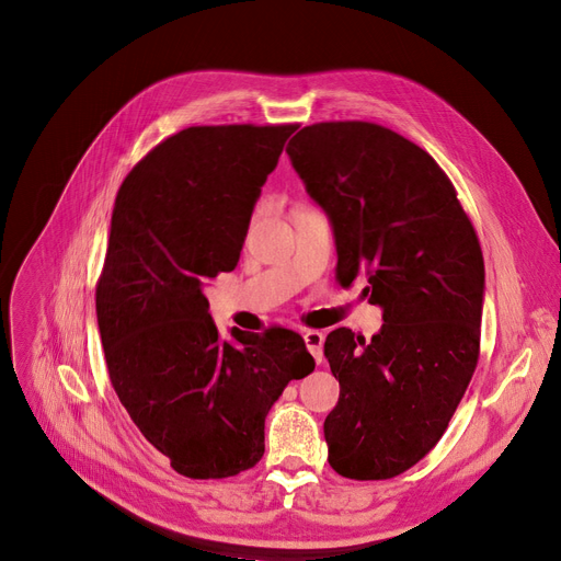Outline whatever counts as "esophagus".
Segmentation results:
<instances>
[{
	"instance_id": "34e87169",
	"label": "esophagus",
	"mask_w": 561,
	"mask_h": 561,
	"mask_svg": "<svg viewBox=\"0 0 561 561\" xmlns=\"http://www.w3.org/2000/svg\"><path fill=\"white\" fill-rule=\"evenodd\" d=\"M304 340H306V346H308V351L312 353L317 365H321V359H323V333H319V331H306V333H304Z\"/></svg>"
}]
</instances>
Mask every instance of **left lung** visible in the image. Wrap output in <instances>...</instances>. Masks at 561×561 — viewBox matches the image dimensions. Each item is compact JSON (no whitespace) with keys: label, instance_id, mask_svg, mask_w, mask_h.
<instances>
[{"label":"left lung","instance_id":"8db88e82","mask_svg":"<svg viewBox=\"0 0 561 561\" xmlns=\"http://www.w3.org/2000/svg\"><path fill=\"white\" fill-rule=\"evenodd\" d=\"M291 168L333 224L337 278L367 274L380 333L325 337L340 401L323 421L328 462L351 480L401 476L435 448L480 355L484 260L435 158L371 122H319Z\"/></svg>","mask_w":561,"mask_h":561}]
</instances>
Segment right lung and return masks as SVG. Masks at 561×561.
Masks as SVG:
<instances>
[{"label": "right lung", "mask_w": 561, "mask_h": 561, "mask_svg": "<svg viewBox=\"0 0 561 561\" xmlns=\"http://www.w3.org/2000/svg\"><path fill=\"white\" fill-rule=\"evenodd\" d=\"M296 124L190 126L124 179L111 219L96 323L119 403L194 480L238 476L265 453V419L314 369L299 333L221 340L204 285L233 272L260 187Z\"/></svg>", "instance_id": "1"}]
</instances>
